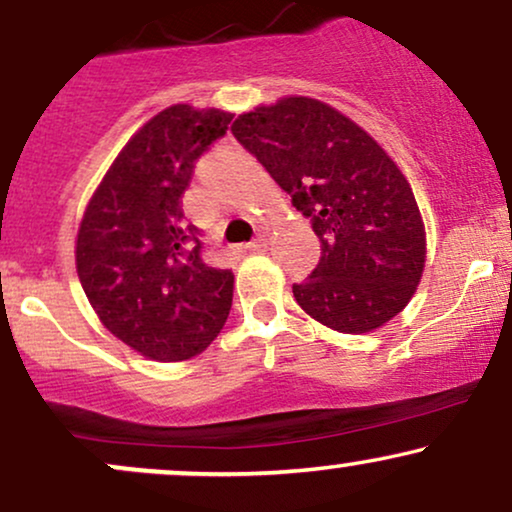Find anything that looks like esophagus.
Segmentation results:
<instances>
[{"label":"esophagus","mask_w":512,"mask_h":512,"mask_svg":"<svg viewBox=\"0 0 512 512\" xmlns=\"http://www.w3.org/2000/svg\"><path fill=\"white\" fill-rule=\"evenodd\" d=\"M264 248H267V240H264V238H255V240H250L248 245H245V250H250V252H260Z\"/></svg>","instance_id":"obj_1"}]
</instances>
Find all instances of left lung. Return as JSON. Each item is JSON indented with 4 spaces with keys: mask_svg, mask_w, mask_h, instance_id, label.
Wrapping results in <instances>:
<instances>
[{
    "mask_svg": "<svg viewBox=\"0 0 512 512\" xmlns=\"http://www.w3.org/2000/svg\"><path fill=\"white\" fill-rule=\"evenodd\" d=\"M231 132L320 238L313 274L293 284L305 313L344 334L402 313L424 274L426 233L407 178L380 144L305 96L238 115Z\"/></svg>",
    "mask_w": 512,
    "mask_h": 512,
    "instance_id": "1",
    "label": "left lung"
}]
</instances>
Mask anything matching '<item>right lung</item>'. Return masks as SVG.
I'll return each instance as SVG.
<instances>
[{
  "label": "right lung",
  "instance_id": "obj_1",
  "mask_svg": "<svg viewBox=\"0 0 512 512\" xmlns=\"http://www.w3.org/2000/svg\"><path fill=\"white\" fill-rule=\"evenodd\" d=\"M231 113L170 105L129 139L81 219L76 272L117 339L154 361L202 354L226 325L233 272L204 262L180 197Z\"/></svg>",
  "mask_w": 512,
  "mask_h": 512
}]
</instances>
